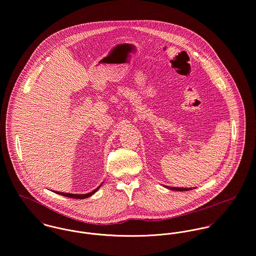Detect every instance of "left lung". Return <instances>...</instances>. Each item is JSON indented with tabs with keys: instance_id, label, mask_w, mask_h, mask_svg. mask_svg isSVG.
<instances>
[{
	"instance_id": "left-lung-1",
	"label": "left lung",
	"mask_w": 256,
	"mask_h": 256,
	"mask_svg": "<svg viewBox=\"0 0 256 256\" xmlns=\"http://www.w3.org/2000/svg\"><path fill=\"white\" fill-rule=\"evenodd\" d=\"M165 188L172 190H176V192H188V190H192L196 188H172V186H165Z\"/></svg>"
}]
</instances>
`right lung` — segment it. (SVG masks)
<instances>
[{"instance_id":"add662e5","label":"right lung","mask_w":256,"mask_h":256,"mask_svg":"<svg viewBox=\"0 0 256 256\" xmlns=\"http://www.w3.org/2000/svg\"><path fill=\"white\" fill-rule=\"evenodd\" d=\"M102 184H100L96 190H92L91 192H89V194H66V192H56V190H53L55 194H60V196H66V198H76V199H84L87 198H89V196H93L101 186H102Z\"/></svg>"}]
</instances>
